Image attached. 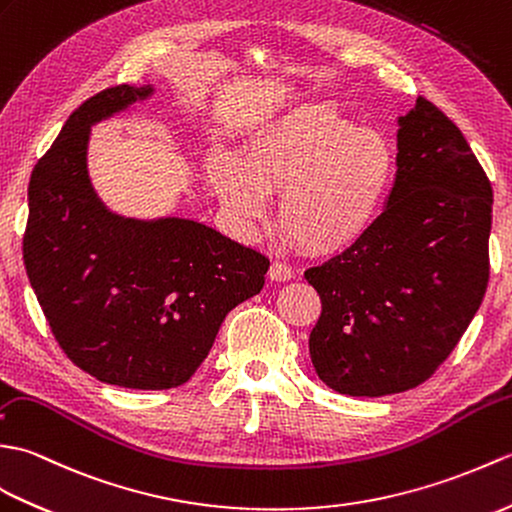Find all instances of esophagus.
<instances>
[{
	"label": "esophagus",
	"mask_w": 512,
	"mask_h": 512,
	"mask_svg": "<svg viewBox=\"0 0 512 512\" xmlns=\"http://www.w3.org/2000/svg\"><path fill=\"white\" fill-rule=\"evenodd\" d=\"M295 276V271L287 265V263H280V260H274L269 267V278L276 280V282H287Z\"/></svg>",
	"instance_id": "esophagus-1"
}]
</instances>
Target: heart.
<instances>
[{
	"mask_svg": "<svg viewBox=\"0 0 512 512\" xmlns=\"http://www.w3.org/2000/svg\"><path fill=\"white\" fill-rule=\"evenodd\" d=\"M212 184L238 217H265L269 190L280 192L278 225L309 254L352 247L377 221L396 177L385 135L363 129L333 102H309L265 120L241 153L212 162Z\"/></svg>",
	"mask_w": 512,
	"mask_h": 512,
	"instance_id": "1",
	"label": "heart"
}]
</instances>
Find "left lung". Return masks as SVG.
<instances>
[{
  "label": "left lung",
  "mask_w": 512,
  "mask_h": 512,
  "mask_svg": "<svg viewBox=\"0 0 512 512\" xmlns=\"http://www.w3.org/2000/svg\"><path fill=\"white\" fill-rule=\"evenodd\" d=\"M399 127L385 210L361 241L304 271L322 300L311 361L339 394L385 396L427 381L488 285L491 181L434 102L416 98Z\"/></svg>",
  "instance_id": "8db88e82"
}]
</instances>
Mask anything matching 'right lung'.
<instances>
[{"label":"right lung","mask_w":512,"mask_h":512,"mask_svg":"<svg viewBox=\"0 0 512 512\" xmlns=\"http://www.w3.org/2000/svg\"><path fill=\"white\" fill-rule=\"evenodd\" d=\"M153 94L102 89L32 170L24 265L52 335L78 368L129 390L186 383L234 306L265 285L269 260L190 219H124L87 173L96 122Z\"/></svg>","instance_id":"1"}]
</instances>
